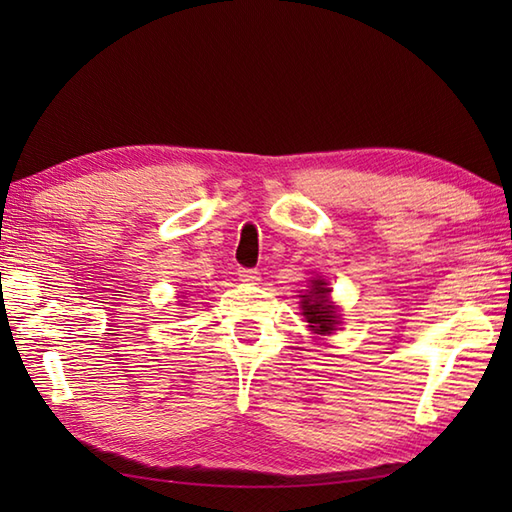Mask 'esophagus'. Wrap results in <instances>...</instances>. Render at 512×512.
Instances as JSON below:
<instances>
[{
    "label": "esophagus",
    "mask_w": 512,
    "mask_h": 512,
    "mask_svg": "<svg viewBox=\"0 0 512 512\" xmlns=\"http://www.w3.org/2000/svg\"><path fill=\"white\" fill-rule=\"evenodd\" d=\"M237 277H239V281H246V284H257L259 270L257 268H239Z\"/></svg>",
    "instance_id": "esophagus-1"
}]
</instances>
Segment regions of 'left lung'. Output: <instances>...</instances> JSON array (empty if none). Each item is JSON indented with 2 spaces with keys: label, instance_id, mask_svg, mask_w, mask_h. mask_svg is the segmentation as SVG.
I'll return each instance as SVG.
<instances>
[{
  "label": "left lung",
  "instance_id": "left-lung-1",
  "mask_svg": "<svg viewBox=\"0 0 512 512\" xmlns=\"http://www.w3.org/2000/svg\"><path fill=\"white\" fill-rule=\"evenodd\" d=\"M301 308L303 317L308 319L310 328L317 334H332V330H336L339 317H336V308L330 301V288L323 279H312L310 292L301 297Z\"/></svg>",
  "mask_w": 512,
  "mask_h": 512
}]
</instances>
